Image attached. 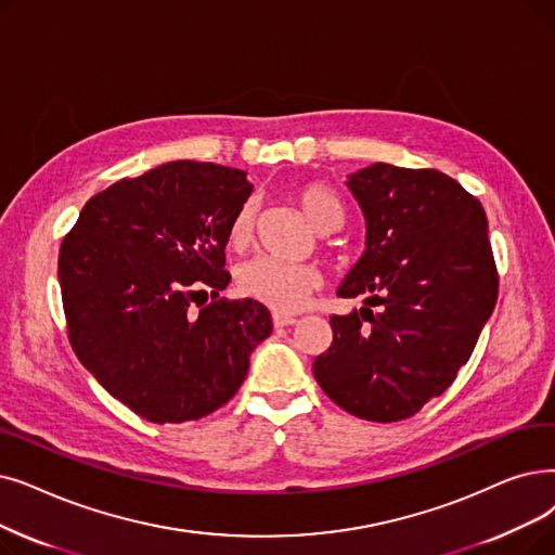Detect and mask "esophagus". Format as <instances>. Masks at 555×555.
<instances>
[{
	"instance_id": "1",
	"label": "esophagus",
	"mask_w": 555,
	"mask_h": 555,
	"mask_svg": "<svg viewBox=\"0 0 555 555\" xmlns=\"http://www.w3.org/2000/svg\"><path fill=\"white\" fill-rule=\"evenodd\" d=\"M272 322H274V326H293V324H297V318L295 315H285V312H274V318H272Z\"/></svg>"
}]
</instances>
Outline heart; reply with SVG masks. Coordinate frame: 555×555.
I'll return each instance as SVG.
<instances>
[{"label":"heart","instance_id":"b5f03b06","mask_svg":"<svg viewBox=\"0 0 555 555\" xmlns=\"http://www.w3.org/2000/svg\"><path fill=\"white\" fill-rule=\"evenodd\" d=\"M297 202L306 218L315 229L340 227L343 222V206L326 185L308 183L297 190ZM256 224V208L254 204H245L237 210V215L229 229V243L233 247H245ZM322 285V274L312 264L299 262H283L270 256H256L247 260L243 268L237 270V287L240 293L247 297L270 306L274 310H297L304 299L318 291Z\"/></svg>","mask_w":555,"mask_h":555}]
</instances>
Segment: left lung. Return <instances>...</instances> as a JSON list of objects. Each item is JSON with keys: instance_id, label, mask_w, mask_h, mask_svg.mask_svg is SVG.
Instances as JSON below:
<instances>
[{"instance_id": "obj_1", "label": "left lung", "mask_w": 555, "mask_h": 555, "mask_svg": "<svg viewBox=\"0 0 555 555\" xmlns=\"http://www.w3.org/2000/svg\"><path fill=\"white\" fill-rule=\"evenodd\" d=\"M345 183L365 215V251L337 295H365V306L331 318L333 343L312 374L347 413L399 422L449 388L492 315L488 218L438 170L374 163Z\"/></svg>"}]
</instances>
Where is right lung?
Segmentation results:
<instances>
[{
	"label": "right lung",
	"mask_w": 555,
	"mask_h": 555,
	"mask_svg": "<svg viewBox=\"0 0 555 555\" xmlns=\"http://www.w3.org/2000/svg\"><path fill=\"white\" fill-rule=\"evenodd\" d=\"M251 190L243 170L172 160L98 192L63 237L69 345L108 395L147 422L218 411L272 333L260 301L218 299L231 281L229 229Z\"/></svg>",
	"instance_id": "add662e5"
}]
</instances>
